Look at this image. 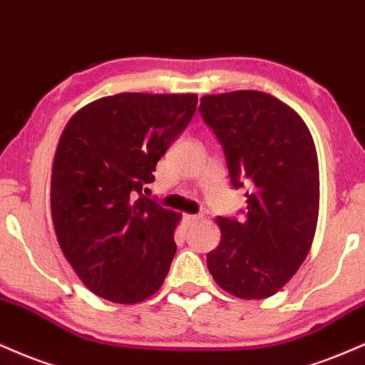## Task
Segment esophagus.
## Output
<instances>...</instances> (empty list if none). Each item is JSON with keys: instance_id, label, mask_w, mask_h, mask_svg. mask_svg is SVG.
Listing matches in <instances>:
<instances>
[{"instance_id": "34e87169", "label": "esophagus", "mask_w": 365, "mask_h": 365, "mask_svg": "<svg viewBox=\"0 0 365 365\" xmlns=\"http://www.w3.org/2000/svg\"><path fill=\"white\" fill-rule=\"evenodd\" d=\"M201 220V215H184V225L192 227Z\"/></svg>"}]
</instances>
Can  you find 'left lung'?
I'll use <instances>...</instances> for the list:
<instances>
[{
    "mask_svg": "<svg viewBox=\"0 0 365 365\" xmlns=\"http://www.w3.org/2000/svg\"><path fill=\"white\" fill-rule=\"evenodd\" d=\"M200 113L224 148L230 182L247 187L242 220L217 217L207 255L213 280L241 299L277 294L314 239L319 167L309 128L292 107L258 90L201 97Z\"/></svg>",
    "mask_w": 365,
    "mask_h": 365,
    "instance_id": "obj_1",
    "label": "left lung"
}]
</instances>
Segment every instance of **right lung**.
Here are the masks:
<instances>
[{
	"instance_id": "add662e5",
	"label": "right lung",
	"mask_w": 365,
	"mask_h": 365,
	"mask_svg": "<svg viewBox=\"0 0 365 365\" xmlns=\"http://www.w3.org/2000/svg\"><path fill=\"white\" fill-rule=\"evenodd\" d=\"M196 104L195 93H118L81 107L64 128L51 215L64 258L98 297L136 304L164 284L181 215L143 190Z\"/></svg>"
}]
</instances>
